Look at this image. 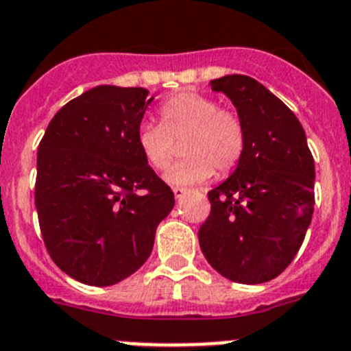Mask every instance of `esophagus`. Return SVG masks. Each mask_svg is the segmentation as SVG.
<instances>
[{"label": "esophagus", "instance_id": "1", "mask_svg": "<svg viewBox=\"0 0 351 351\" xmlns=\"http://www.w3.org/2000/svg\"><path fill=\"white\" fill-rule=\"evenodd\" d=\"M186 193H188V189H184V188H173V197L178 198V200H181V198L184 197Z\"/></svg>", "mask_w": 351, "mask_h": 351}]
</instances>
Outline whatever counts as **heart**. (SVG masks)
<instances>
[{"label": "heart", "mask_w": 351, "mask_h": 351, "mask_svg": "<svg viewBox=\"0 0 351 351\" xmlns=\"http://www.w3.org/2000/svg\"><path fill=\"white\" fill-rule=\"evenodd\" d=\"M188 156L165 173L173 186H193L208 181L215 167L230 172L240 162L245 147V130L233 109L219 108L217 101L198 92H182L160 106V125L137 128V147L147 165L163 170L178 153Z\"/></svg>", "instance_id": "1"}]
</instances>
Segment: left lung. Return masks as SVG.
I'll return each instance as SVG.
<instances>
[{
    "instance_id": "8db88e82",
    "label": "left lung",
    "mask_w": 351,
    "mask_h": 351,
    "mask_svg": "<svg viewBox=\"0 0 351 351\" xmlns=\"http://www.w3.org/2000/svg\"><path fill=\"white\" fill-rule=\"evenodd\" d=\"M234 104L245 147L230 178L208 191L198 230L212 268L239 284H263L292 263L311 223L315 163L294 112L245 75L212 80Z\"/></svg>"
}]
</instances>
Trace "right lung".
Segmentation results:
<instances>
[{"mask_svg":"<svg viewBox=\"0 0 351 351\" xmlns=\"http://www.w3.org/2000/svg\"><path fill=\"white\" fill-rule=\"evenodd\" d=\"M146 88L99 85L56 112L38 146L34 204L64 273L106 287L147 261L173 193L137 147Z\"/></svg>","mask_w":351,"mask_h":351,"instance_id":"add662e5","label":"right lung"}]
</instances>
